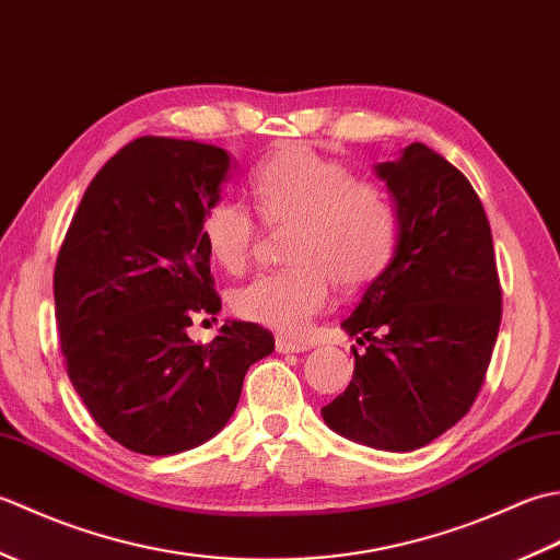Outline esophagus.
Segmentation results:
<instances>
[{
  "instance_id": "34e87169",
  "label": "esophagus",
  "mask_w": 560,
  "mask_h": 560,
  "mask_svg": "<svg viewBox=\"0 0 560 560\" xmlns=\"http://www.w3.org/2000/svg\"><path fill=\"white\" fill-rule=\"evenodd\" d=\"M307 349H311V343H307V341H295V339H287V337L277 339V351L279 353H303Z\"/></svg>"
}]
</instances>
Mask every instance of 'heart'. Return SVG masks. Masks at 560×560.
<instances>
[{
	"mask_svg": "<svg viewBox=\"0 0 560 560\" xmlns=\"http://www.w3.org/2000/svg\"><path fill=\"white\" fill-rule=\"evenodd\" d=\"M257 213L271 229L291 225L293 267L259 273L231 295L247 323L301 335L329 303L331 281L355 291L380 277L395 253L399 217L377 185L353 180L341 163L303 144H289L259 163L247 180ZM257 223L235 199L217 201L201 221V243L225 271H243Z\"/></svg>",
	"mask_w": 560,
	"mask_h": 560,
	"instance_id": "1",
	"label": "heart"
}]
</instances>
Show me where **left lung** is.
<instances>
[{
    "instance_id": "8db88e82",
    "label": "left lung",
    "mask_w": 560,
    "mask_h": 560,
    "mask_svg": "<svg viewBox=\"0 0 560 560\" xmlns=\"http://www.w3.org/2000/svg\"><path fill=\"white\" fill-rule=\"evenodd\" d=\"M397 207L399 235L387 267L343 319L353 380L323 407L331 431L375 450L411 452L471 409L501 327L491 225L455 165L413 141L375 163Z\"/></svg>"
}]
</instances>
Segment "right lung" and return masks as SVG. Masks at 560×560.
Listing matches in <instances>:
<instances>
[{
  "mask_svg": "<svg viewBox=\"0 0 560 560\" xmlns=\"http://www.w3.org/2000/svg\"><path fill=\"white\" fill-rule=\"evenodd\" d=\"M235 175L229 151L141 137L83 192L55 267V317L67 373L93 421L122 447L165 457L231 421L247 368L271 331L225 319L211 343L187 337L217 315L205 213Z\"/></svg>",
  "mask_w": 560,
  "mask_h": 560,
  "instance_id": "obj_1",
  "label": "right lung"
}]
</instances>
